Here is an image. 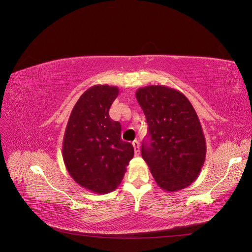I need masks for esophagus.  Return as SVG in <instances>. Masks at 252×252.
I'll list each match as a JSON object with an SVG mask.
<instances>
[{"label":"esophagus","mask_w":252,"mask_h":252,"mask_svg":"<svg viewBox=\"0 0 252 252\" xmlns=\"http://www.w3.org/2000/svg\"><path fill=\"white\" fill-rule=\"evenodd\" d=\"M132 145H133V148H134L135 156H139L140 155V143L135 140V141L132 142Z\"/></svg>","instance_id":"34e87169"}]
</instances>
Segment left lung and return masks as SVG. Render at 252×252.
<instances>
[{
	"label": "left lung",
	"instance_id": "left-lung-1",
	"mask_svg": "<svg viewBox=\"0 0 252 252\" xmlns=\"http://www.w3.org/2000/svg\"><path fill=\"white\" fill-rule=\"evenodd\" d=\"M146 117L148 138L142 158L163 190L178 191L191 185L206 158V141L197 114L181 91L163 85L136 90Z\"/></svg>",
	"mask_w": 252,
	"mask_h": 252
}]
</instances>
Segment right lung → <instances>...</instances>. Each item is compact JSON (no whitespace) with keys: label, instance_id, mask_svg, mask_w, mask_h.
Here are the masks:
<instances>
[{"label":"right lung","instance_id":"1","mask_svg":"<svg viewBox=\"0 0 252 252\" xmlns=\"http://www.w3.org/2000/svg\"><path fill=\"white\" fill-rule=\"evenodd\" d=\"M119 88L94 85L84 93L70 113L62 155L70 177L98 194L113 191L133 158V146L121 139L120 122L109 117Z\"/></svg>","mask_w":252,"mask_h":252}]
</instances>
